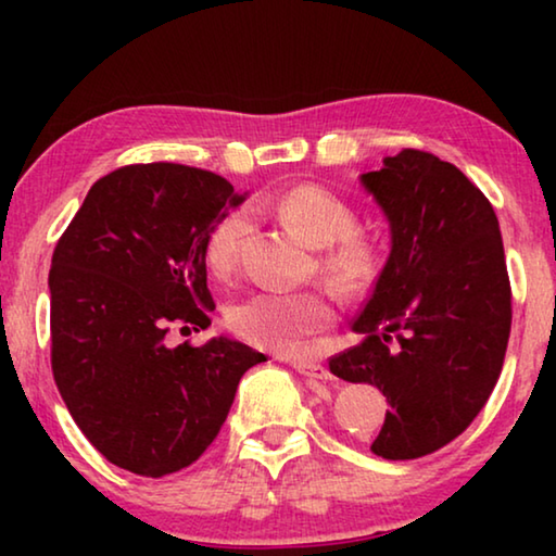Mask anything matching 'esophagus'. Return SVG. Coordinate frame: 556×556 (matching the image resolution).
Listing matches in <instances>:
<instances>
[{"label": "esophagus", "instance_id": "34e87169", "mask_svg": "<svg viewBox=\"0 0 556 556\" xmlns=\"http://www.w3.org/2000/svg\"><path fill=\"white\" fill-rule=\"evenodd\" d=\"M294 365V370L299 372V375H304V378H312V380H321V382H326V380H331V372H328V368H324V365H318V363H291Z\"/></svg>", "mask_w": 556, "mask_h": 556}]
</instances>
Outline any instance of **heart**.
<instances>
[{
  "label": "heart",
  "mask_w": 556,
  "mask_h": 556,
  "mask_svg": "<svg viewBox=\"0 0 556 556\" xmlns=\"http://www.w3.org/2000/svg\"><path fill=\"white\" fill-rule=\"evenodd\" d=\"M277 213L308 248L321 250L316 267L328 287L343 296L368 291L382 269V248L372 235L357 230L353 205L331 188L301 184L277 201ZM250 225L244 208L223 213L203 240V262L213 277H228L240 240ZM232 331L252 345L275 353H296L308 336L333 321V308L321 291H257L230 308Z\"/></svg>",
  "instance_id": "1"
}]
</instances>
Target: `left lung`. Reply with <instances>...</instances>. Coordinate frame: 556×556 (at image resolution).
<instances>
[{
    "mask_svg": "<svg viewBox=\"0 0 556 556\" xmlns=\"http://www.w3.org/2000/svg\"><path fill=\"white\" fill-rule=\"evenodd\" d=\"M361 184L390 223V257L328 368L390 402L372 454H434L491 397L510 338V279L491 201L454 164L417 149Z\"/></svg>",
    "mask_w": 556,
    "mask_h": 556,
    "instance_id": "left-lung-1",
    "label": "left lung"
}]
</instances>
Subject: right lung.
Listing matches in <instances>:
<instances>
[{"label": "right lung", "mask_w": 556, "mask_h": 556, "mask_svg": "<svg viewBox=\"0 0 556 556\" xmlns=\"http://www.w3.org/2000/svg\"><path fill=\"white\" fill-rule=\"evenodd\" d=\"M248 199L184 164H131L102 176L51 260V368L75 425L110 464L162 478L218 437L240 378L267 357L215 336L203 240Z\"/></svg>", "instance_id": "1"}]
</instances>
